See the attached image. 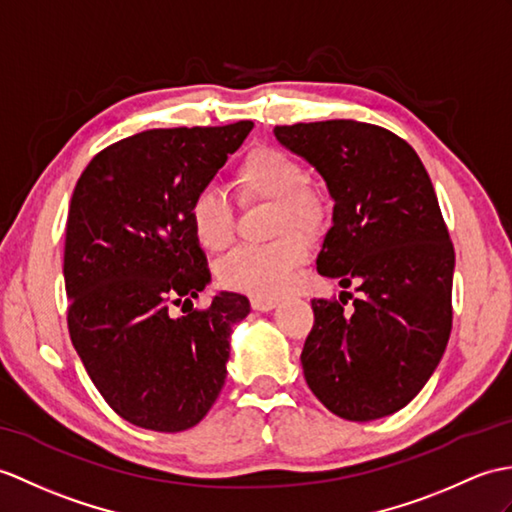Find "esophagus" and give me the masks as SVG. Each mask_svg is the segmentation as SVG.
Here are the masks:
<instances>
[{"label":"esophagus","mask_w":512,"mask_h":512,"mask_svg":"<svg viewBox=\"0 0 512 512\" xmlns=\"http://www.w3.org/2000/svg\"><path fill=\"white\" fill-rule=\"evenodd\" d=\"M279 303L275 299H266V296H251V307L257 312H270L275 310Z\"/></svg>","instance_id":"obj_1"}]
</instances>
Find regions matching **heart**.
Returning <instances> with one entry per match:
<instances>
[{"instance_id": "heart-1", "label": "heart", "mask_w": 512, "mask_h": 512, "mask_svg": "<svg viewBox=\"0 0 512 512\" xmlns=\"http://www.w3.org/2000/svg\"><path fill=\"white\" fill-rule=\"evenodd\" d=\"M233 183L244 200L275 202V240L244 244L224 257L218 279L224 288L253 296H275L288 288L294 272L310 257V242L298 229L318 235L329 218V202L310 183L305 163L277 146H257L242 159ZM189 227L209 253H220L235 237V211L216 187H200L189 200ZM296 226V230L291 227Z\"/></svg>"}]
</instances>
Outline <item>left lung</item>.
Here are the masks:
<instances>
[{
    "label": "left lung",
    "instance_id": "obj_1",
    "mask_svg": "<svg viewBox=\"0 0 512 512\" xmlns=\"http://www.w3.org/2000/svg\"><path fill=\"white\" fill-rule=\"evenodd\" d=\"M275 137L336 200L318 272L362 292L351 311V292L312 301L307 386L342 419L386 417L419 395L451 334L456 253L434 185L408 141L382 126L327 120L277 126Z\"/></svg>",
    "mask_w": 512,
    "mask_h": 512
}]
</instances>
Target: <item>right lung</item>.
<instances>
[{
	"label": "right lung",
	"instance_id": "1",
	"mask_svg": "<svg viewBox=\"0 0 512 512\" xmlns=\"http://www.w3.org/2000/svg\"><path fill=\"white\" fill-rule=\"evenodd\" d=\"M251 128L246 120L126 137L95 154L71 196L69 338L104 401L137 427H194L224 386L231 327L251 303L222 292L194 310L211 275L187 209ZM181 300L190 312L174 319L169 307Z\"/></svg>",
	"mask_w": 512,
	"mask_h": 512
}]
</instances>
